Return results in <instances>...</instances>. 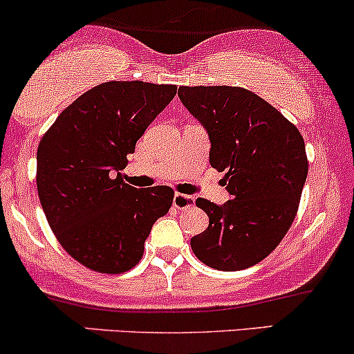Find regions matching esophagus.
<instances>
[{"label":"esophagus","mask_w":354,"mask_h":354,"mask_svg":"<svg viewBox=\"0 0 354 354\" xmlns=\"http://www.w3.org/2000/svg\"><path fill=\"white\" fill-rule=\"evenodd\" d=\"M192 204H194V197L185 196V194H176V196H174V205H176L177 209H187Z\"/></svg>","instance_id":"1"}]
</instances>
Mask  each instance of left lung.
Segmentation results:
<instances>
[{
  "instance_id": "left-lung-1",
  "label": "left lung",
  "mask_w": 354,
  "mask_h": 354,
  "mask_svg": "<svg viewBox=\"0 0 354 354\" xmlns=\"http://www.w3.org/2000/svg\"><path fill=\"white\" fill-rule=\"evenodd\" d=\"M178 97L209 132V162L225 172L222 185L232 196L224 205L197 198L209 227L190 248L219 271L251 268L279 245L297 214L308 176L303 135L242 86H180Z\"/></svg>"
}]
</instances>
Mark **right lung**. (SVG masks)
I'll list each match as a JSON object with an SVG mask.
<instances>
[{"mask_svg":"<svg viewBox=\"0 0 354 354\" xmlns=\"http://www.w3.org/2000/svg\"><path fill=\"white\" fill-rule=\"evenodd\" d=\"M176 93V85L100 83L66 106L39 140L37 189L46 221L62 248L91 271L135 268L153 222L172 207V189H135L120 170Z\"/></svg>","mask_w":354,"mask_h":354,"instance_id":"1","label":"right lung"}]
</instances>
